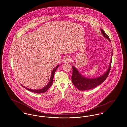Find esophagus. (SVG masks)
Listing matches in <instances>:
<instances>
[{"label": "esophagus", "mask_w": 127, "mask_h": 127, "mask_svg": "<svg viewBox=\"0 0 127 127\" xmlns=\"http://www.w3.org/2000/svg\"><path fill=\"white\" fill-rule=\"evenodd\" d=\"M70 61H71V58L69 57H67L64 60V62L65 63H69Z\"/></svg>", "instance_id": "obj_1"}]
</instances>
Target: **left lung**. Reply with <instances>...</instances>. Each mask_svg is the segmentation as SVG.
Masks as SVG:
<instances>
[{
	"label": "left lung",
	"instance_id": "left-lung-1",
	"mask_svg": "<svg viewBox=\"0 0 127 127\" xmlns=\"http://www.w3.org/2000/svg\"><path fill=\"white\" fill-rule=\"evenodd\" d=\"M103 36L110 42L108 36L106 34L102 29H100ZM112 57V50L110 64L107 70L102 75L95 78H88L83 76L78 69L72 66L73 73L72 75V82L75 86L79 91H86L92 89L100 85L106 80L109 75L110 71Z\"/></svg>",
	"mask_w": 127,
	"mask_h": 127
}]
</instances>
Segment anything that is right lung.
<instances>
[{
    "label": "right lung",
    "mask_w": 127,
    "mask_h": 127,
    "mask_svg": "<svg viewBox=\"0 0 127 127\" xmlns=\"http://www.w3.org/2000/svg\"><path fill=\"white\" fill-rule=\"evenodd\" d=\"M59 66H60L59 65H58L57 66L55 67V68H54L53 69V70H52V71L51 72V74L50 78V79H49V81L48 84L45 87L43 88L42 89H39V90H32V89H30L29 88H27L25 87L24 86H23L22 85H21L23 87H24L25 89H26L27 90H29V91H31V92L36 93H42L45 92L46 91H47V90L51 87V86L52 84L53 79V78H54L55 73L56 72V70L57 69V68H58V67Z\"/></svg>",
    "instance_id": "right-lung-1"
}]
</instances>
